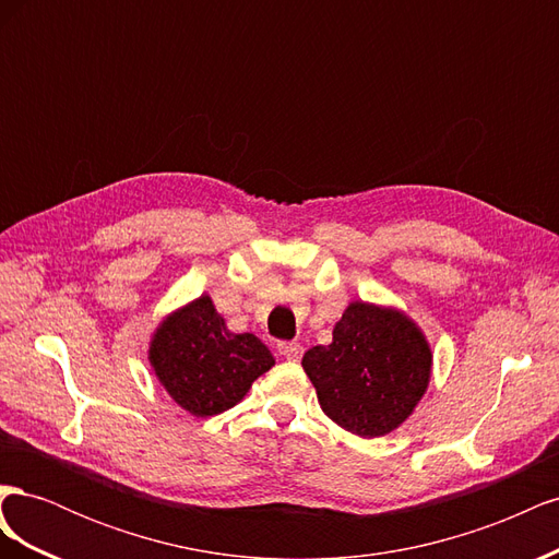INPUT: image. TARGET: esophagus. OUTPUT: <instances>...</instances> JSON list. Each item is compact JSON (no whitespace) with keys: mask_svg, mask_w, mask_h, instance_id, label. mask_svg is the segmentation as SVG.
<instances>
[{"mask_svg":"<svg viewBox=\"0 0 559 559\" xmlns=\"http://www.w3.org/2000/svg\"><path fill=\"white\" fill-rule=\"evenodd\" d=\"M280 354L284 359L289 361H298L302 357V345L300 343H280Z\"/></svg>","mask_w":559,"mask_h":559,"instance_id":"34e87169","label":"esophagus"}]
</instances>
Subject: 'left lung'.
Wrapping results in <instances>:
<instances>
[{"mask_svg":"<svg viewBox=\"0 0 559 559\" xmlns=\"http://www.w3.org/2000/svg\"><path fill=\"white\" fill-rule=\"evenodd\" d=\"M431 366V345L415 319L368 300H352L335 321L331 345L302 357L321 411L361 438L392 433L415 413Z\"/></svg>","mask_w":559,"mask_h":559,"instance_id":"1","label":"left lung"}]
</instances>
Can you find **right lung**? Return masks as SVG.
Returning <instances> with one entry per match:
<instances>
[{
  "label": "right lung",
  "mask_w": 559,
  "mask_h": 559,
  "mask_svg": "<svg viewBox=\"0 0 559 559\" xmlns=\"http://www.w3.org/2000/svg\"><path fill=\"white\" fill-rule=\"evenodd\" d=\"M148 364L181 411L212 417L238 405L275 357L253 333H233L207 294L160 319L151 333Z\"/></svg>",
  "instance_id": "add662e5"
}]
</instances>
